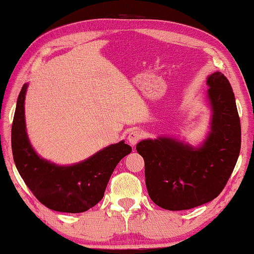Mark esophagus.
I'll list each match as a JSON object with an SVG mask.
<instances>
[{"label": "esophagus", "mask_w": 254, "mask_h": 254, "mask_svg": "<svg viewBox=\"0 0 254 254\" xmlns=\"http://www.w3.org/2000/svg\"><path fill=\"white\" fill-rule=\"evenodd\" d=\"M141 137H142V133L138 130H134L128 133L127 140H128V143H130L132 146H134L136 145V143L141 140Z\"/></svg>", "instance_id": "esophagus-1"}]
</instances>
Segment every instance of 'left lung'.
<instances>
[{"mask_svg":"<svg viewBox=\"0 0 254 254\" xmlns=\"http://www.w3.org/2000/svg\"><path fill=\"white\" fill-rule=\"evenodd\" d=\"M211 111L209 132L200 145L158 136L136 144L145 163L151 199L164 209L195 208L215 199L225 188L241 147V126L235 93L220 71L207 78Z\"/></svg>","mask_w":254,"mask_h":254,"instance_id":"left-lung-1","label":"left lung"}]
</instances>
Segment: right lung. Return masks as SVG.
<instances>
[{"instance_id":"1","label":"right lung","mask_w":254,"mask_h":254,"mask_svg":"<svg viewBox=\"0 0 254 254\" xmlns=\"http://www.w3.org/2000/svg\"><path fill=\"white\" fill-rule=\"evenodd\" d=\"M24 83L18 94L12 124V152L19 175L34 196L55 211L78 213L100 201L114 168L132 147L121 141L111 144L87 160L58 165L39 156L27 135Z\"/></svg>"}]
</instances>
